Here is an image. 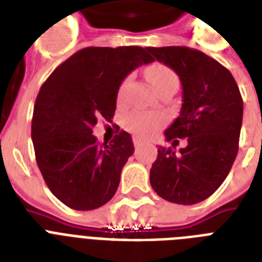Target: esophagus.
Listing matches in <instances>:
<instances>
[{"instance_id":"obj_1","label":"esophagus","mask_w":262,"mask_h":262,"mask_svg":"<svg viewBox=\"0 0 262 262\" xmlns=\"http://www.w3.org/2000/svg\"><path fill=\"white\" fill-rule=\"evenodd\" d=\"M133 142H134V146H135V147H139V146H142V144L144 143L143 139H142V138H139V137H134Z\"/></svg>"}]
</instances>
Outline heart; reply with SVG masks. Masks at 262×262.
Masks as SVG:
<instances>
[{
    "mask_svg": "<svg viewBox=\"0 0 262 262\" xmlns=\"http://www.w3.org/2000/svg\"><path fill=\"white\" fill-rule=\"evenodd\" d=\"M148 81L151 83L156 91L162 88L166 83L176 82L177 81V75L176 73L164 64H152L147 69L146 72ZM179 82V81H177ZM129 78L124 79L123 83L119 88L118 92V100L123 101L124 100L125 92L128 88ZM166 118L164 114L161 112H148V111H134L128 114L124 119V127L128 129L129 133L135 134L138 137L148 138L152 137L157 134L162 127H164Z\"/></svg>",
    "mask_w": 262,
    "mask_h": 262,
    "instance_id": "obj_1",
    "label": "heart"
}]
</instances>
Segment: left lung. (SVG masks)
Returning a JSON list of instances; mask_svg holds the SVG:
<instances>
[{"label": "left lung", "mask_w": 262, "mask_h": 262, "mask_svg": "<svg viewBox=\"0 0 262 262\" xmlns=\"http://www.w3.org/2000/svg\"><path fill=\"white\" fill-rule=\"evenodd\" d=\"M154 59L179 75L183 105L165 131L166 141L188 138L176 152L158 148L150 169L157 194L190 206L210 198L229 174L238 152L244 101L231 73L204 52L188 47H147Z\"/></svg>", "instance_id": "1"}]
</instances>
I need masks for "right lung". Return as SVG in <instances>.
I'll return each mask as SVG.
<instances>
[{
    "mask_svg": "<svg viewBox=\"0 0 262 262\" xmlns=\"http://www.w3.org/2000/svg\"><path fill=\"white\" fill-rule=\"evenodd\" d=\"M152 60L137 46L82 48L40 88L31 131L37 166L54 196L73 210H96L114 198L133 139L121 131L110 144L98 143L93 127L114 118L123 79Z\"/></svg>",
    "mask_w": 262,
    "mask_h": 262,
    "instance_id": "obj_1",
    "label": "right lung"
}]
</instances>
